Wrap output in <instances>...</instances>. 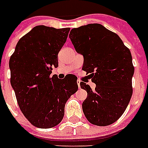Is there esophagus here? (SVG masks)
<instances>
[{"instance_id": "obj_1", "label": "esophagus", "mask_w": 148, "mask_h": 148, "mask_svg": "<svg viewBox=\"0 0 148 148\" xmlns=\"http://www.w3.org/2000/svg\"><path fill=\"white\" fill-rule=\"evenodd\" d=\"M77 84H78L79 89H80V80H77Z\"/></svg>"}]
</instances>
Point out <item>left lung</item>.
I'll return each mask as SVG.
<instances>
[{"instance_id": "1", "label": "left lung", "mask_w": 148, "mask_h": 148, "mask_svg": "<svg viewBox=\"0 0 148 148\" xmlns=\"http://www.w3.org/2000/svg\"><path fill=\"white\" fill-rule=\"evenodd\" d=\"M69 38L84 56L82 69L96 84L92 91L80 83L88 92L82 103L84 114L94 125H110L123 114L132 96L135 69L131 52L119 36L99 24L72 29Z\"/></svg>"}]
</instances>
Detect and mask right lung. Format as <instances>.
Wrapping results in <instances>:
<instances>
[{"label":"right lung","mask_w":148,"mask_h":148,"mask_svg":"<svg viewBox=\"0 0 148 148\" xmlns=\"http://www.w3.org/2000/svg\"><path fill=\"white\" fill-rule=\"evenodd\" d=\"M70 29L38 25L19 40L9 60L10 83L20 109L39 128L59 124L70 96L78 90L77 77L50 76Z\"/></svg>","instance_id":"add662e5"}]
</instances>
